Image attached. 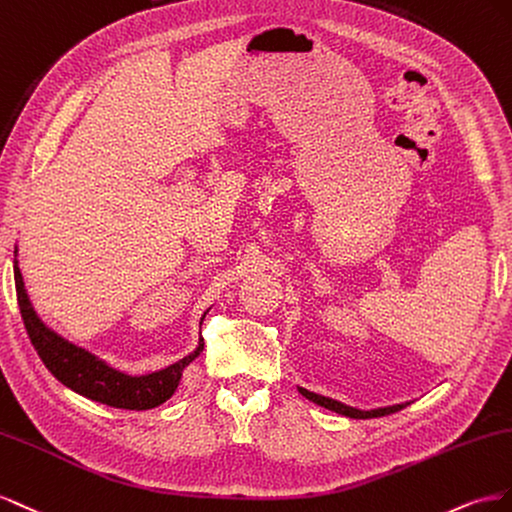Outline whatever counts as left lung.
<instances>
[{
	"mask_svg": "<svg viewBox=\"0 0 512 512\" xmlns=\"http://www.w3.org/2000/svg\"><path fill=\"white\" fill-rule=\"evenodd\" d=\"M298 390L302 392V397H306V399L313 401V403H317V405H321V407H326V410H332V412H337V414H343V416H347V418H377V416L394 414V412H399V410H403V407H405V405L401 403V405L379 407V410L364 412V410H356V407H349V405H345V403H341V401H334V399H328V397H321V394H315V392L306 390V388H298Z\"/></svg>",
	"mask_w": 512,
	"mask_h": 512,
	"instance_id": "obj_1",
	"label": "left lung"
}]
</instances>
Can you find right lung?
Returning <instances> with one entry per match:
<instances>
[{"label": "right lung", "instance_id": "add662e5", "mask_svg": "<svg viewBox=\"0 0 512 512\" xmlns=\"http://www.w3.org/2000/svg\"><path fill=\"white\" fill-rule=\"evenodd\" d=\"M14 285H17V300L25 330L40 360L45 362V367L64 386L92 401L120 407V410H152V407H158L160 403L171 399V394L180 384L184 369L203 349V339H199V345L193 354H188L186 358L178 360L163 371L139 377L120 373L111 369L107 362H102L90 352H85V349L68 343L60 334H55L42 324V319L36 315L32 302L27 298L19 261H14ZM206 313H203V317H206Z\"/></svg>", "mask_w": 512, "mask_h": 512}]
</instances>
